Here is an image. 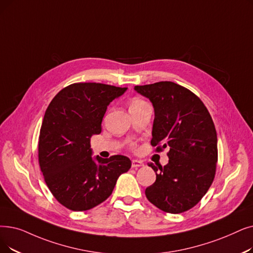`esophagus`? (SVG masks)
Returning <instances> with one entry per match:
<instances>
[{
    "label": "esophagus",
    "mask_w": 253,
    "mask_h": 253,
    "mask_svg": "<svg viewBox=\"0 0 253 253\" xmlns=\"http://www.w3.org/2000/svg\"><path fill=\"white\" fill-rule=\"evenodd\" d=\"M131 167H132V169H137V168H140V167H144V162H142L141 160H138V159H133L132 163H131Z\"/></svg>",
    "instance_id": "1"
}]
</instances>
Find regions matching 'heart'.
Here are the masks:
<instances>
[{"label":"heart","instance_id":"heart-1","mask_svg":"<svg viewBox=\"0 0 253 253\" xmlns=\"http://www.w3.org/2000/svg\"><path fill=\"white\" fill-rule=\"evenodd\" d=\"M144 102H145V101H142V100H140V99H133V100H131L130 105H129V108H131V107H134V106L139 105V104L144 103Z\"/></svg>","mask_w":253,"mask_h":253}]
</instances>
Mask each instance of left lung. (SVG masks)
<instances>
[{
	"mask_svg": "<svg viewBox=\"0 0 253 253\" xmlns=\"http://www.w3.org/2000/svg\"><path fill=\"white\" fill-rule=\"evenodd\" d=\"M134 90L154 107L152 140L157 151L169 149V163L148 166L156 181L146 196L163 212L189 210L207 193L214 180L217 163V133L213 120L199 97L172 82L135 85Z\"/></svg>",
	"mask_w": 253,
	"mask_h": 253,
	"instance_id": "8db88e82",
	"label": "left lung"
}]
</instances>
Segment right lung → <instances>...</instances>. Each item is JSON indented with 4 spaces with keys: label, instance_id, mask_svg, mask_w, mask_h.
<instances>
[{
    "label": "right lung",
    "instance_id": "obj_1",
    "mask_svg": "<svg viewBox=\"0 0 253 253\" xmlns=\"http://www.w3.org/2000/svg\"><path fill=\"white\" fill-rule=\"evenodd\" d=\"M127 87L97 83L64 87L49 103L40 129L38 157L52 195L72 211H86L112 194L131 161L123 155L93 157L91 137L100 134L104 114Z\"/></svg>",
    "mask_w": 253,
    "mask_h": 253
}]
</instances>
